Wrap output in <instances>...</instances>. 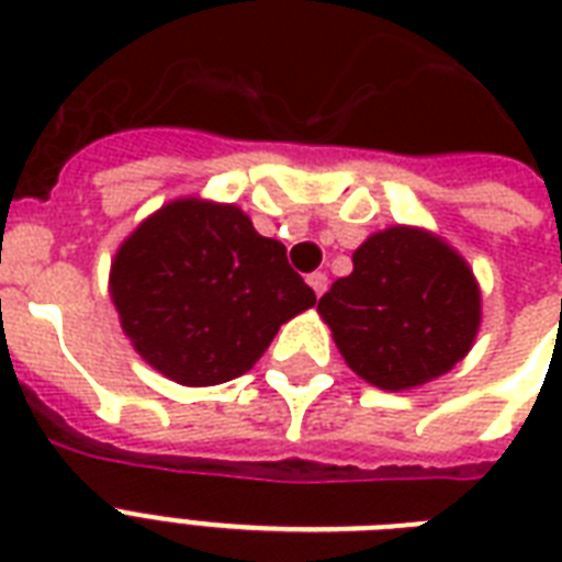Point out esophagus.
Here are the masks:
<instances>
[{
	"mask_svg": "<svg viewBox=\"0 0 562 562\" xmlns=\"http://www.w3.org/2000/svg\"><path fill=\"white\" fill-rule=\"evenodd\" d=\"M306 282H308V285H312V291H315L317 297H321V294H324V291H326V285H329V277H326L324 271H315V273H308Z\"/></svg>",
	"mask_w": 562,
	"mask_h": 562,
	"instance_id": "obj_1",
	"label": "esophagus"
}]
</instances>
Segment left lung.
I'll list each match as a JSON object with an SVG mask.
<instances>
[{
	"mask_svg": "<svg viewBox=\"0 0 562 562\" xmlns=\"http://www.w3.org/2000/svg\"><path fill=\"white\" fill-rule=\"evenodd\" d=\"M317 312L364 382L382 391L426 384L470 352L481 291L458 250L417 227H387L352 254Z\"/></svg>",
	"mask_w": 562,
	"mask_h": 562,
	"instance_id": "1",
	"label": "left lung"
}]
</instances>
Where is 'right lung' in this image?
I'll return each instance as SVG.
<instances>
[{
	"instance_id": "1",
	"label": "right lung",
	"mask_w": 562,
	"mask_h": 562,
	"mask_svg": "<svg viewBox=\"0 0 562 562\" xmlns=\"http://www.w3.org/2000/svg\"><path fill=\"white\" fill-rule=\"evenodd\" d=\"M110 297L154 370L189 387L238 379L315 291L233 203H166L116 250Z\"/></svg>"
}]
</instances>
